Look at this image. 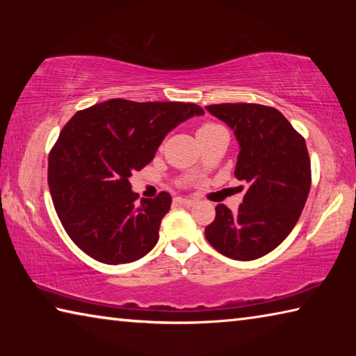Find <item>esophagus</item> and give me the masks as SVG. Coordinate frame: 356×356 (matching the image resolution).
<instances>
[{
    "label": "esophagus",
    "mask_w": 356,
    "mask_h": 356,
    "mask_svg": "<svg viewBox=\"0 0 356 356\" xmlns=\"http://www.w3.org/2000/svg\"><path fill=\"white\" fill-rule=\"evenodd\" d=\"M176 202L182 204L185 207H191L195 204V200H188V197H176Z\"/></svg>",
    "instance_id": "esophagus-1"
}]
</instances>
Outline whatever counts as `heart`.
<instances>
[{
	"label": "heart",
	"instance_id": "heart-1",
	"mask_svg": "<svg viewBox=\"0 0 356 356\" xmlns=\"http://www.w3.org/2000/svg\"><path fill=\"white\" fill-rule=\"evenodd\" d=\"M215 127H218V125H216V124H212V122H207V124H204V125H201L200 130H197V135H201V134H206V131L213 130Z\"/></svg>",
	"mask_w": 356,
	"mask_h": 356
}]
</instances>
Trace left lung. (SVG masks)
Returning <instances> with one entry per match:
<instances>
[{
    "mask_svg": "<svg viewBox=\"0 0 356 356\" xmlns=\"http://www.w3.org/2000/svg\"><path fill=\"white\" fill-rule=\"evenodd\" d=\"M206 110L232 129L240 147L234 174L248 184L237 212L216 206L206 238L222 256L252 261L273 251L297 225L311 188L308 149L276 108L220 104Z\"/></svg>",
    "mask_w": 356,
    "mask_h": 356,
    "instance_id": "obj_1",
    "label": "left lung"
}]
</instances>
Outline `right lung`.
I'll return each mask as SVG.
<instances>
[{
	"label": "right lung",
	"mask_w": 356,
	"mask_h": 356,
	"mask_svg": "<svg viewBox=\"0 0 356 356\" xmlns=\"http://www.w3.org/2000/svg\"><path fill=\"white\" fill-rule=\"evenodd\" d=\"M202 114L184 102L111 99L64 125L48 156V186L78 248L108 265L135 262L154 248L172 197L161 191L136 204L129 179L154 160L171 130Z\"/></svg>",
	"instance_id": "1"
}]
</instances>
